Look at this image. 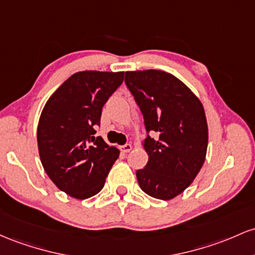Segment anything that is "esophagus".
<instances>
[{
  "mask_svg": "<svg viewBox=\"0 0 255 255\" xmlns=\"http://www.w3.org/2000/svg\"><path fill=\"white\" fill-rule=\"evenodd\" d=\"M131 149H132V144H131V143H127V144H124L120 147V150H122L123 153H128Z\"/></svg>",
  "mask_w": 255,
  "mask_h": 255,
  "instance_id": "1",
  "label": "esophagus"
}]
</instances>
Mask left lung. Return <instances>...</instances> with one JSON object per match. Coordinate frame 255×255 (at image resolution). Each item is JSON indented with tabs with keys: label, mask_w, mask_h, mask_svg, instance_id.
I'll use <instances>...</instances> for the list:
<instances>
[{
	"label": "left lung",
	"mask_w": 255,
	"mask_h": 255,
	"mask_svg": "<svg viewBox=\"0 0 255 255\" xmlns=\"http://www.w3.org/2000/svg\"><path fill=\"white\" fill-rule=\"evenodd\" d=\"M125 83L144 118L142 142L147 165L137 170L139 187L160 200H171L193 183L206 159L208 127L204 106L173 74L160 70L128 71Z\"/></svg>",
	"instance_id": "left-lung-1"
}]
</instances>
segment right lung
<instances>
[{
  "instance_id": "right-lung-1",
  "label": "right lung",
  "mask_w": 255,
  "mask_h": 255,
  "mask_svg": "<svg viewBox=\"0 0 255 255\" xmlns=\"http://www.w3.org/2000/svg\"><path fill=\"white\" fill-rule=\"evenodd\" d=\"M124 81V72L72 74L44 105L37 143L43 168L67 195L84 200L104 188L119 149L95 137L102 107Z\"/></svg>"
}]
</instances>
